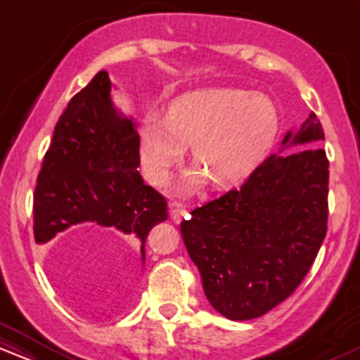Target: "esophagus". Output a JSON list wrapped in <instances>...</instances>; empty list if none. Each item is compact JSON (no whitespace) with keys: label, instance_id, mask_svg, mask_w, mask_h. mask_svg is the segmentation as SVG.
Returning <instances> with one entry per match:
<instances>
[{"label":"esophagus","instance_id":"1","mask_svg":"<svg viewBox=\"0 0 360 360\" xmlns=\"http://www.w3.org/2000/svg\"><path fill=\"white\" fill-rule=\"evenodd\" d=\"M186 217H188V210H186L183 205H179V203H172L171 205V220L172 221L179 223Z\"/></svg>","mask_w":360,"mask_h":360}]
</instances>
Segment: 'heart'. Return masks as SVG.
I'll return each mask as SVG.
<instances>
[{
	"mask_svg": "<svg viewBox=\"0 0 360 360\" xmlns=\"http://www.w3.org/2000/svg\"><path fill=\"white\" fill-rule=\"evenodd\" d=\"M279 128V110L269 96L232 88L189 91L171 101L167 118L143 115L140 164L147 179L160 186L191 147L198 169L181 181V193L198 191L206 179L217 189L235 188L267 159Z\"/></svg>",
	"mask_w": 360,
	"mask_h": 360,
	"instance_id": "obj_1",
	"label": "heart"
}]
</instances>
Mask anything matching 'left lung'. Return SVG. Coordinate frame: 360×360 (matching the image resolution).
I'll use <instances>...</instances> for the list:
<instances>
[{
	"label": "left lung",
	"instance_id": "1",
	"mask_svg": "<svg viewBox=\"0 0 360 360\" xmlns=\"http://www.w3.org/2000/svg\"><path fill=\"white\" fill-rule=\"evenodd\" d=\"M320 140L323 128L309 113L240 189L181 221L206 298L229 320L266 315L292 295L311 267L326 233L328 160L318 146L280 152Z\"/></svg>",
	"mask_w": 360,
	"mask_h": 360
}]
</instances>
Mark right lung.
<instances>
[{"label":"right lung","instance_id":"1","mask_svg":"<svg viewBox=\"0 0 360 360\" xmlns=\"http://www.w3.org/2000/svg\"><path fill=\"white\" fill-rule=\"evenodd\" d=\"M134 117L115 106L111 81L100 71L69 101L53 128L34 194V235L47 243L76 226L117 230L140 243L167 218V203L143 184Z\"/></svg>","mask_w":360,"mask_h":360}]
</instances>
